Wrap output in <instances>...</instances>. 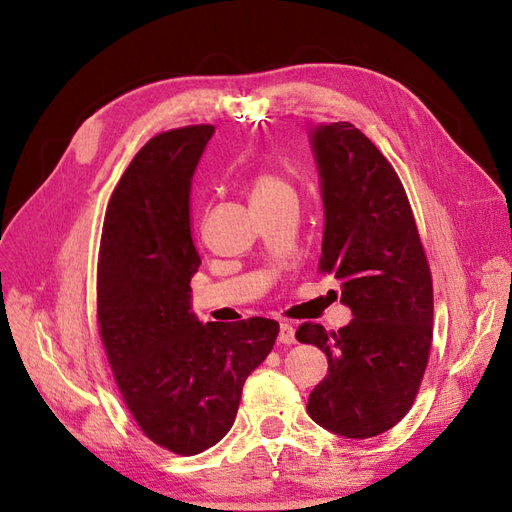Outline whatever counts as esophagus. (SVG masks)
Here are the masks:
<instances>
[{
    "label": "esophagus",
    "instance_id": "34e87169",
    "mask_svg": "<svg viewBox=\"0 0 512 512\" xmlns=\"http://www.w3.org/2000/svg\"><path fill=\"white\" fill-rule=\"evenodd\" d=\"M277 342H280V344H286V346H290V344L297 342V337H294L292 324H288V322H282V324H280V335H277Z\"/></svg>",
    "mask_w": 512,
    "mask_h": 512
}]
</instances>
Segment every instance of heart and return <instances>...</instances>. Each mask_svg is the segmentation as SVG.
<instances>
[{
    "instance_id": "heart-1",
    "label": "heart",
    "mask_w": 512,
    "mask_h": 512,
    "mask_svg": "<svg viewBox=\"0 0 512 512\" xmlns=\"http://www.w3.org/2000/svg\"><path fill=\"white\" fill-rule=\"evenodd\" d=\"M286 198H294V188L282 173H277V170H260V173L252 177L250 200L254 209L275 205Z\"/></svg>"
}]
</instances>
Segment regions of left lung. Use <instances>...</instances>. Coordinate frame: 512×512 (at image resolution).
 <instances>
[{"label":"left lung","mask_w":512,"mask_h":512,"mask_svg":"<svg viewBox=\"0 0 512 512\" xmlns=\"http://www.w3.org/2000/svg\"><path fill=\"white\" fill-rule=\"evenodd\" d=\"M324 203L318 269L342 282L348 327L303 322L301 344L318 346L329 374L307 412L337 436L374 438L412 408L433 339V284L414 213L395 168L348 121L312 132Z\"/></svg>","instance_id":"left-lung-1"}]
</instances>
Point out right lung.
<instances>
[{
  "instance_id": "obj_1",
  "label": "right lung",
  "mask_w": 512,
  "mask_h": 512,
  "mask_svg": "<svg viewBox=\"0 0 512 512\" xmlns=\"http://www.w3.org/2000/svg\"><path fill=\"white\" fill-rule=\"evenodd\" d=\"M213 130H168L136 153L108 200L98 254L100 337L123 404L151 442L185 457L226 436L280 333L269 318L203 324L190 312L200 267L190 192Z\"/></svg>"
}]
</instances>
